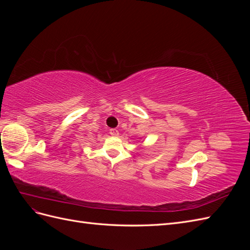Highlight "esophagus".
<instances>
[{"label":"esophagus","mask_w":250,"mask_h":250,"mask_svg":"<svg viewBox=\"0 0 250 250\" xmlns=\"http://www.w3.org/2000/svg\"><path fill=\"white\" fill-rule=\"evenodd\" d=\"M109 133L112 135V137H118L119 135V131L117 129H110Z\"/></svg>","instance_id":"obj_1"}]
</instances>
